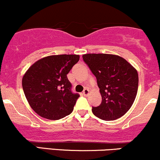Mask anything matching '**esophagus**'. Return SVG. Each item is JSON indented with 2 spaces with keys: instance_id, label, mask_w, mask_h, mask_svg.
<instances>
[{
  "instance_id": "34e87169",
  "label": "esophagus",
  "mask_w": 160,
  "mask_h": 160,
  "mask_svg": "<svg viewBox=\"0 0 160 160\" xmlns=\"http://www.w3.org/2000/svg\"><path fill=\"white\" fill-rule=\"evenodd\" d=\"M89 89H84V90L83 91V95L84 96H87L89 95Z\"/></svg>"
}]
</instances>
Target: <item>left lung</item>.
I'll return each instance as SVG.
<instances>
[{"mask_svg": "<svg viewBox=\"0 0 160 160\" xmlns=\"http://www.w3.org/2000/svg\"><path fill=\"white\" fill-rule=\"evenodd\" d=\"M83 61L96 77L102 96L92 113L106 121L119 118L131 108L138 89V73L125 59L108 54H87Z\"/></svg>", "mask_w": 160, "mask_h": 160, "instance_id": "obj_1", "label": "left lung"}]
</instances>
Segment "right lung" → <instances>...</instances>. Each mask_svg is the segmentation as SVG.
<instances>
[{
	"label": "right lung",
	"instance_id": "right-lung-1",
	"mask_svg": "<svg viewBox=\"0 0 160 160\" xmlns=\"http://www.w3.org/2000/svg\"><path fill=\"white\" fill-rule=\"evenodd\" d=\"M79 59L77 54L48 56L36 61L26 72L22 80L24 94L38 115L58 120L73 112L80 95L71 91L67 74Z\"/></svg>",
	"mask_w": 160,
	"mask_h": 160
}]
</instances>
